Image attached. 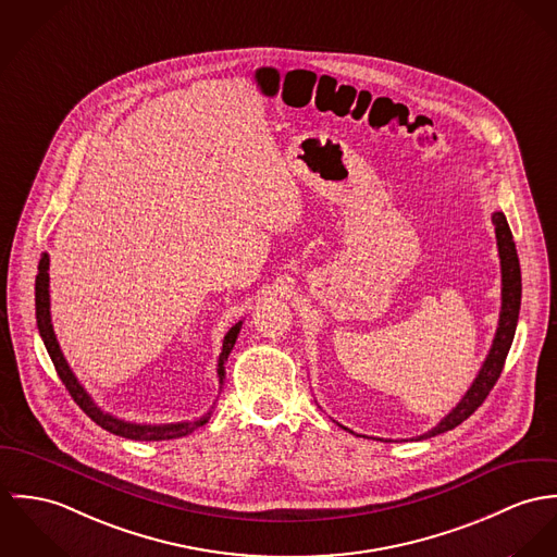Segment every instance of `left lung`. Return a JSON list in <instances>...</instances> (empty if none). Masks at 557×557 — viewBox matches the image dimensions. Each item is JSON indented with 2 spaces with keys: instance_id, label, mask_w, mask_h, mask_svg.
I'll use <instances>...</instances> for the list:
<instances>
[{
  "instance_id": "obj_1",
  "label": "left lung",
  "mask_w": 557,
  "mask_h": 557,
  "mask_svg": "<svg viewBox=\"0 0 557 557\" xmlns=\"http://www.w3.org/2000/svg\"><path fill=\"white\" fill-rule=\"evenodd\" d=\"M492 222L495 226L497 253H499V267H502V309H499V320H497V331H495L492 350H490L483 368L479 371L476 380L472 382L468 393L461 397V401L433 430L419 435V440L455 430L472 412H476L479 406L487 399L490 391L494 388V384L497 382L499 373H502V368H504L506 355L510 350L515 329H517V320H519V308H521V269H519V258H517V248H515V242H512V233L508 228V222H506L504 213L495 211L492 215ZM344 430H348V428H344Z\"/></svg>"
}]
</instances>
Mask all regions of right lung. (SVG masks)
<instances>
[{
	"label": "right lung",
	"mask_w": 557,
	"mask_h": 557,
	"mask_svg": "<svg viewBox=\"0 0 557 557\" xmlns=\"http://www.w3.org/2000/svg\"><path fill=\"white\" fill-rule=\"evenodd\" d=\"M36 320H38V331H40V337L47 346V352L58 370V375L62 377L67 393L72 395V399L76 401V406L94 421L98 423L102 430L107 432L115 433V435H122L127 440H140V442H160V440H173V437H182L187 433L202 428L209 417H211V410L196 419V421H182V423H166V425H140V423H129V421H122L113 414H107L102 412L94 399L89 397V393L81 386V382L76 380V375L70 370L67 361L63 359L62 348L58 344V337H55V331H53V324H51V299H49V253L45 251L42 258H40V264H38V275H36ZM242 324L244 322H237L226 335H224V344H222V355L218 359V377H220V388L224 384V363L237 342V335L242 331Z\"/></svg>",
	"instance_id": "1"
}]
</instances>
